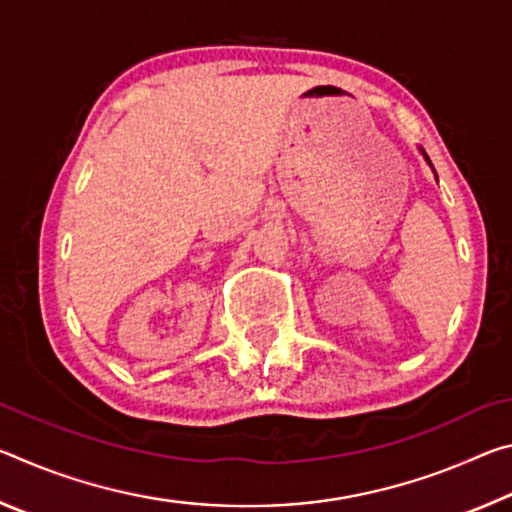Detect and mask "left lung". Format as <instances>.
Wrapping results in <instances>:
<instances>
[{
  "label": "left lung",
  "instance_id": "obj_1",
  "mask_svg": "<svg viewBox=\"0 0 512 512\" xmlns=\"http://www.w3.org/2000/svg\"><path fill=\"white\" fill-rule=\"evenodd\" d=\"M420 151H422V149H420ZM422 155H424V160H427V162L431 164V160H429V155H427V153H424V151H422Z\"/></svg>",
  "mask_w": 512,
  "mask_h": 512
}]
</instances>
